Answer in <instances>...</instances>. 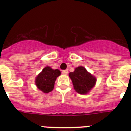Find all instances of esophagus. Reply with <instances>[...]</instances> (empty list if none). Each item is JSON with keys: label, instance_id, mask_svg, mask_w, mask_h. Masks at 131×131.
Instances as JSON below:
<instances>
[{"label": "esophagus", "instance_id": "obj_1", "mask_svg": "<svg viewBox=\"0 0 131 131\" xmlns=\"http://www.w3.org/2000/svg\"><path fill=\"white\" fill-rule=\"evenodd\" d=\"M62 74H64V75H67L68 73H69V71H68V70H63V71H62Z\"/></svg>", "mask_w": 131, "mask_h": 131}]
</instances>
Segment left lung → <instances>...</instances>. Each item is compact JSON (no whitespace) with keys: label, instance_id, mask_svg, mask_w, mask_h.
<instances>
[{"label":"left lung","instance_id":"obj_1","mask_svg":"<svg viewBox=\"0 0 131 131\" xmlns=\"http://www.w3.org/2000/svg\"><path fill=\"white\" fill-rule=\"evenodd\" d=\"M69 77L72 80L74 89L82 94L88 93L94 86L96 81V78L83 67L76 68L73 72L70 73Z\"/></svg>","mask_w":131,"mask_h":131}]
</instances>
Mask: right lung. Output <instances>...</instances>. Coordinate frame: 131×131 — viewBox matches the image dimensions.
I'll return each instance as SVG.
<instances>
[{"label": "right lung", "mask_w": 131, "mask_h": 131, "mask_svg": "<svg viewBox=\"0 0 131 131\" xmlns=\"http://www.w3.org/2000/svg\"><path fill=\"white\" fill-rule=\"evenodd\" d=\"M60 75V71L58 69L53 70L49 67H46L38 75L35 84L40 90L47 93L53 89L56 80Z\"/></svg>", "instance_id": "obj_1"}]
</instances>
